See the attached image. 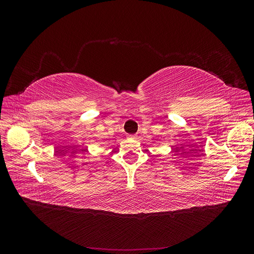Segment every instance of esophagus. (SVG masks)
<instances>
[{"label": "esophagus", "instance_id": "34e87169", "mask_svg": "<svg viewBox=\"0 0 254 254\" xmlns=\"http://www.w3.org/2000/svg\"><path fill=\"white\" fill-rule=\"evenodd\" d=\"M127 137H128V139H135L136 135H134V134H129Z\"/></svg>", "mask_w": 254, "mask_h": 254}]
</instances>
